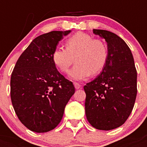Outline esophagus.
Instances as JSON below:
<instances>
[{
  "mask_svg": "<svg viewBox=\"0 0 147 147\" xmlns=\"http://www.w3.org/2000/svg\"><path fill=\"white\" fill-rule=\"evenodd\" d=\"M74 86H75V88H76V89H79V88H81V87H82V85L78 82H74Z\"/></svg>",
  "mask_w": 147,
  "mask_h": 147,
  "instance_id": "obj_1",
  "label": "esophagus"
}]
</instances>
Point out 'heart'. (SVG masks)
<instances>
[{
	"label": "heart",
	"instance_id": "heart-1",
	"mask_svg": "<svg viewBox=\"0 0 147 147\" xmlns=\"http://www.w3.org/2000/svg\"><path fill=\"white\" fill-rule=\"evenodd\" d=\"M65 48L54 49L52 59L60 71L67 73L76 57V64L69 73L74 80H83L91 74L99 73L107 62L106 45L101 40H93L87 33H77L69 38Z\"/></svg>",
	"mask_w": 147,
	"mask_h": 147
}]
</instances>
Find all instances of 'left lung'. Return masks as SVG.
I'll list each match as a JSON object with an SVG mask.
<instances>
[{
	"label": "left lung",
	"mask_w": 147,
	"mask_h": 147,
	"mask_svg": "<svg viewBox=\"0 0 147 147\" xmlns=\"http://www.w3.org/2000/svg\"><path fill=\"white\" fill-rule=\"evenodd\" d=\"M107 45V59L102 71L84 86L85 114L98 130H110L125 123L137 97V69L132 53L115 33L93 30Z\"/></svg>",
	"instance_id": "left-lung-1"
}]
</instances>
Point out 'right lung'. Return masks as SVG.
<instances>
[{"label": "right lung", "instance_id": "right-lung-1", "mask_svg": "<svg viewBox=\"0 0 147 147\" xmlns=\"http://www.w3.org/2000/svg\"><path fill=\"white\" fill-rule=\"evenodd\" d=\"M71 30L52 31L35 38L17 60L10 78L13 107L23 124L36 133L56 127L75 93L71 82L52 59L58 43Z\"/></svg>", "mask_w": 147, "mask_h": 147}]
</instances>
